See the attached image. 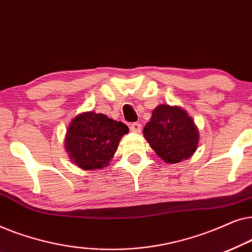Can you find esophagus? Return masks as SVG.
I'll return each mask as SVG.
<instances>
[{"instance_id": "esophagus-1", "label": "esophagus", "mask_w": 252, "mask_h": 252, "mask_svg": "<svg viewBox=\"0 0 252 252\" xmlns=\"http://www.w3.org/2000/svg\"><path fill=\"white\" fill-rule=\"evenodd\" d=\"M129 128L134 133H140L141 129H142V126H141L140 123H132V124H130Z\"/></svg>"}]
</instances>
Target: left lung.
Returning <instances> with one entry per match:
<instances>
[{
  "instance_id": "left-lung-1",
  "label": "left lung",
  "mask_w": 252,
  "mask_h": 252,
  "mask_svg": "<svg viewBox=\"0 0 252 252\" xmlns=\"http://www.w3.org/2000/svg\"><path fill=\"white\" fill-rule=\"evenodd\" d=\"M143 134L158 157L170 164L190 157L198 143L194 122L179 106L158 105L144 126Z\"/></svg>"
}]
</instances>
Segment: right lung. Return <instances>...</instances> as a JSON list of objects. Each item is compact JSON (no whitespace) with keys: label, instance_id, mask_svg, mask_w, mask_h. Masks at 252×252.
<instances>
[{"label":"right lung","instance_id":"1","mask_svg":"<svg viewBox=\"0 0 252 252\" xmlns=\"http://www.w3.org/2000/svg\"><path fill=\"white\" fill-rule=\"evenodd\" d=\"M128 127L102 113L85 112L72 120L65 139L71 160L84 170L105 167Z\"/></svg>","mask_w":252,"mask_h":252}]
</instances>
